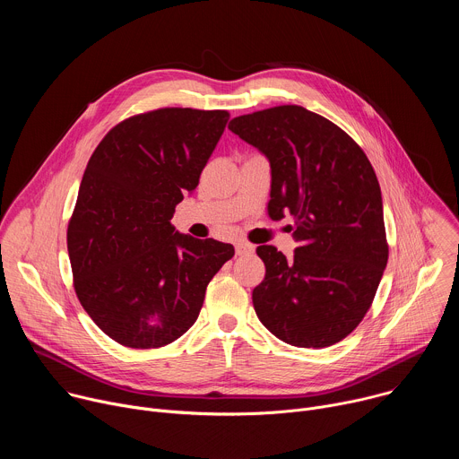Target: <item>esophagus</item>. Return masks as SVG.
Here are the masks:
<instances>
[{"instance_id":"1","label":"esophagus","mask_w":459,"mask_h":459,"mask_svg":"<svg viewBox=\"0 0 459 459\" xmlns=\"http://www.w3.org/2000/svg\"><path fill=\"white\" fill-rule=\"evenodd\" d=\"M252 250H254V247H252L250 243H247V241H238V243H236V254H238V255L250 254Z\"/></svg>"}]
</instances>
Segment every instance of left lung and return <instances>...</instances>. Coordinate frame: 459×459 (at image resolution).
<instances>
[{
  "mask_svg": "<svg viewBox=\"0 0 459 459\" xmlns=\"http://www.w3.org/2000/svg\"><path fill=\"white\" fill-rule=\"evenodd\" d=\"M229 128L271 163L269 216H294L299 247L287 259L259 245L265 280L254 310L281 342L323 349L347 338L372 305L388 259L381 190L361 147L299 105L238 116Z\"/></svg>",
  "mask_w": 459,
  "mask_h": 459,
  "instance_id": "left-lung-1",
  "label": "left lung"
}]
</instances>
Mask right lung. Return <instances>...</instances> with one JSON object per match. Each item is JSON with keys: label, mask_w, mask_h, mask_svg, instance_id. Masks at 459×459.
<instances>
[{"label": "right lung", "mask_w": 459, "mask_h": 459, "mask_svg": "<svg viewBox=\"0 0 459 459\" xmlns=\"http://www.w3.org/2000/svg\"><path fill=\"white\" fill-rule=\"evenodd\" d=\"M230 114L167 107L126 117L92 152L69 221L74 290L100 329L130 349L183 336L229 243L170 225L183 194L200 183Z\"/></svg>", "instance_id": "obj_1"}]
</instances>
